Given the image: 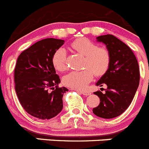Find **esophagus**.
Listing matches in <instances>:
<instances>
[{
    "mask_svg": "<svg viewBox=\"0 0 149 149\" xmlns=\"http://www.w3.org/2000/svg\"><path fill=\"white\" fill-rule=\"evenodd\" d=\"M79 92L82 94V95H85V96H88V95H91V92L88 91H79Z\"/></svg>",
    "mask_w": 149,
    "mask_h": 149,
    "instance_id": "1",
    "label": "esophagus"
}]
</instances>
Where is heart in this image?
Segmentation results:
<instances>
[{
	"label": "heart",
	"mask_w": 149,
	"mask_h": 149,
	"mask_svg": "<svg viewBox=\"0 0 149 149\" xmlns=\"http://www.w3.org/2000/svg\"><path fill=\"white\" fill-rule=\"evenodd\" d=\"M70 48L74 52L84 56V68L80 71H72L63 78L65 86L74 89L81 90L86 87L93 80L94 75L101 77L109 70L111 65V53L105 47H99L97 44L88 38H80L72 42ZM52 62L58 72L66 69V52L63 48L56 50L53 54Z\"/></svg>",
	"instance_id": "1"
}]
</instances>
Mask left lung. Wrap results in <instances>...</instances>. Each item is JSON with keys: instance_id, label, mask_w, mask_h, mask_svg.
Segmentation results:
<instances>
[{"instance_id": "left-lung-1", "label": "left lung", "mask_w": 149, "mask_h": 149, "mask_svg": "<svg viewBox=\"0 0 149 149\" xmlns=\"http://www.w3.org/2000/svg\"><path fill=\"white\" fill-rule=\"evenodd\" d=\"M97 38L106 45L111 60L109 70L97 83L100 86L106 85L107 88L105 93L94 92L100 102L93 109V113L111 119L122 114L130 106L140 83V69L134 54L125 43L111 35Z\"/></svg>"}]
</instances>
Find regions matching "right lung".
<instances>
[{
	"label": "right lung",
	"instance_id": "obj_1",
	"mask_svg": "<svg viewBox=\"0 0 149 149\" xmlns=\"http://www.w3.org/2000/svg\"><path fill=\"white\" fill-rule=\"evenodd\" d=\"M63 40L46 38L18 56L15 68V88L22 107L41 120L51 119L63 109V96L68 89L58 86L61 80L52 62Z\"/></svg>",
	"mask_w": 149,
	"mask_h": 149
}]
</instances>
